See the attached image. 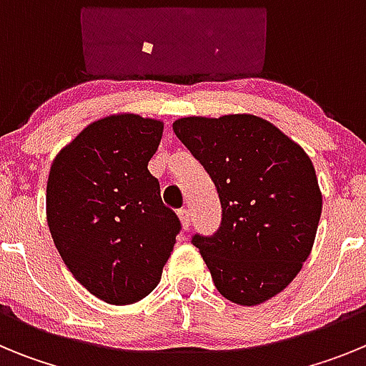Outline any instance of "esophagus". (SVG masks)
I'll use <instances>...</instances> for the list:
<instances>
[{
	"mask_svg": "<svg viewBox=\"0 0 366 366\" xmlns=\"http://www.w3.org/2000/svg\"><path fill=\"white\" fill-rule=\"evenodd\" d=\"M177 216H179L183 229H189L190 227V211L189 209H185V207H183V209H179V211H177Z\"/></svg>",
	"mask_w": 366,
	"mask_h": 366,
	"instance_id": "obj_1",
	"label": "esophagus"
}]
</instances>
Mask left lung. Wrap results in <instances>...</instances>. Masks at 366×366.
<instances>
[{
  "instance_id": "left-lung-1",
  "label": "left lung",
  "mask_w": 366,
  "mask_h": 366,
  "mask_svg": "<svg viewBox=\"0 0 366 366\" xmlns=\"http://www.w3.org/2000/svg\"><path fill=\"white\" fill-rule=\"evenodd\" d=\"M172 128L222 203L218 231L192 236L216 290L242 306L271 299L295 279L315 240L322 196L312 161L254 115L185 117Z\"/></svg>"
}]
</instances>
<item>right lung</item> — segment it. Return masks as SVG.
<instances>
[{
    "instance_id": "add662e5",
    "label": "right lung",
    "mask_w": 366,
    "mask_h": 366,
    "mask_svg": "<svg viewBox=\"0 0 366 366\" xmlns=\"http://www.w3.org/2000/svg\"><path fill=\"white\" fill-rule=\"evenodd\" d=\"M163 122L121 113L84 128L54 157L47 225L67 269L108 304H134L159 284L181 223L148 170Z\"/></svg>"
}]
</instances>
